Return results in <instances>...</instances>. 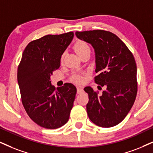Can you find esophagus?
<instances>
[{"label": "esophagus", "instance_id": "1", "mask_svg": "<svg viewBox=\"0 0 153 153\" xmlns=\"http://www.w3.org/2000/svg\"><path fill=\"white\" fill-rule=\"evenodd\" d=\"M83 92V88L81 86H77V93L81 94Z\"/></svg>", "mask_w": 153, "mask_h": 153}]
</instances>
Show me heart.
<instances>
[{
  "instance_id": "b5f03b06",
  "label": "heart",
  "mask_w": 153,
  "mask_h": 153,
  "mask_svg": "<svg viewBox=\"0 0 153 153\" xmlns=\"http://www.w3.org/2000/svg\"><path fill=\"white\" fill-rule=\"evenodd\" d=\"M74 49L80 56L82 54L84 53L85 52L90 51V46H89L88 44L86 42L82 41V40H79V41L75 42L74 44ZM63 59H64V54L61 56V62H63ZM72 80L76 83H82L84 81V78H83L82 75H74L72 77Z\"/></svg>"
}]
</instances>
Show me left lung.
<instances>
[{
  "mask_svg": "<svg viewBox=\"0 0 153 153\" xmlns=\"http://www.w3.org/2000/svg\"><path fill=\"white\" fill-rule=\"evenodd\" d=\"M75 34L93 46L95 72L98 74L94 78V82L107 88L101 95L90 87L84 88L89 97L86 106L88 117L98 126H114L124 119L136 100L137 67L133 53L109 31H84Z\"/></svg>",
  "mask_w": 153,
  "mask_h": 153,
  "instance_id": "1",
  "label": "left lung"
}]
</instances>
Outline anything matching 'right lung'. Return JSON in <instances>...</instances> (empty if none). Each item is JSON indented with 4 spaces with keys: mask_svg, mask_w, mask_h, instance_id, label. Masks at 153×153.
<instances>
[{
    "mask_svg": "<svg viewBox=\"0 0 153 153\" xmlns=\"http://www.w3.org/2000/svg\"><path fill=\"white\" fill-rule=\"evenodd\" d=\"M73 32L48 34L30 42L17 68L22 103L34 123L48 129L60 128L68 122L76 88L71 83L56 89L51 77L60 66L61 57L72 41Z\"/></svg>",
    "mask_w": 153,
    "mask_h": 153,
    "instance_id": "1",
    "label": "right lung"
}]
</instances>
